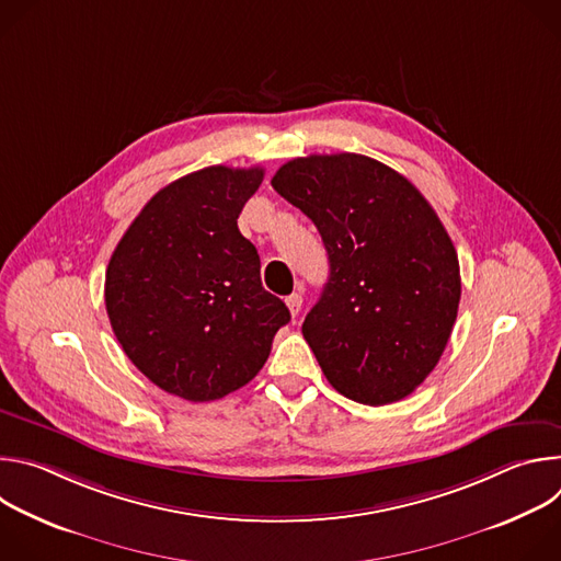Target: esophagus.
Segmentation results:
<instances>
[{"instance_id": "esophagus-1", "label": "esophagus", "mask_w": 561, "mask_h": 561, "mask_svg": "<svg viewBox=\"0 0 561 561\" xmlns=\"http://www.w3.org/2000/svg\"><path fill=\"white\" fill-rule=\"evenodd\" d=\"M301 293H293V295H288L286 297V306H288V310H290V314L293 317H297L299 314V310H301Z\"/></svg>"}]
</instances>
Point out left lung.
Wrapping results in <instances>:
<instances>
[{"label": "left lung", "instance_id": "8db88e82", "mask_svg": "<svg viewBox=\"0 0 561 561\" xmlns=\"http://www.w3.org/2000/svg\"><path fill=\"white\" fill-rule=\"evenodd\" d=\"M271 184L329 253V282L301 327L327 379L368 407L409 397L437 366L461 295L437 213L404 175L357 152L290 159Z\"/></svg>", "mask_w": 561, "mask_h": 561}]
</instances>
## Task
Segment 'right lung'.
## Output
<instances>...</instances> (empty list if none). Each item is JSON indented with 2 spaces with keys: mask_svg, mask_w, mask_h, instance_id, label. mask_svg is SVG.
<instances>
[{
  "mask_svg": "<svg viewBox=\"0 0 561 561\" xmlns=\"http://www.w3.org/2000/svg\"><path fill=\"white\" fill-rule=\"evenodd\" d=\"M264 169L208 167L150 197L106 268V310L128 359L162 390L210 402L266 364L286 304L264 290L237 217Z\"/></svg>",
  "mask_w": 561,
  "mask_h": 561,
  "instance_id": "obj_1",
  "label": "right lung"
}]
</instances>
